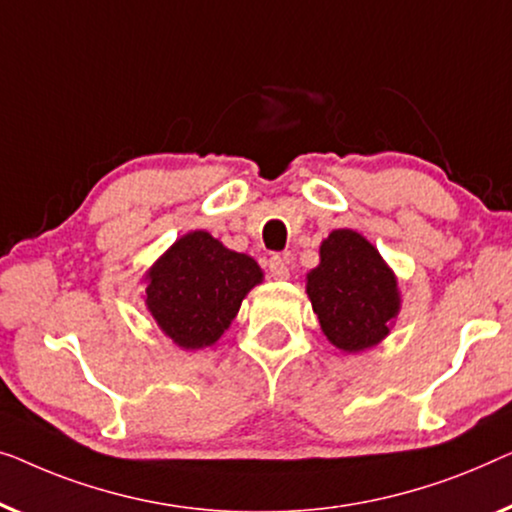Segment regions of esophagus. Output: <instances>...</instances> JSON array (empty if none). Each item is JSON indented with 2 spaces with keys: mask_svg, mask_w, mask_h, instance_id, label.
Segmentation results:
<instances>
[{
  "mask_svg": "<svg viewBox=\"0 0 512 512\" xmlns=\"http://www.w3.org/2000/svg\"><path fill=\"white\" fill-rule=\"evenodd\" d=\"M269 273L273 280H287L290 278V269H287V259L280 255H273L269 259Z\"/></svg>",
  "mask_w": 512,
  "mask_h": 512,
  "instance_id": "esophagus-1",
  "label": "esophagus"
}]
</instances>
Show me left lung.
Here are the masks:
<instances>
[{"instance_id": "1", "label": "left lung", "mask_w": 512, "mask_h": 512, "mask_svg": "<svg viewBox=\"0 0 512 512\" xmlns=\"http://www.w3.org/2000/svg\"><path fill=\"white\" fill-rule=\"evenodd\" d=\"M306 292L331 345L343 352L373 348L399 315L397 278L376 248L352 229H334L320 246V264Z\"/></svg>"}]
</instances>
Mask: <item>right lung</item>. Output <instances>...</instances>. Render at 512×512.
Wrapping results in <instances>:
<instances>
[{
    "label": "right lung",
    "instance_id": "1",
    "mask_svg": "<svg viewBox=\"0 0 512 512\" xmlns=\"http://www.w3.org/2000/svg\"><path fill=\"white\" fill-rule=\"evenodd\" d=\"M262 278L253 257L234 253L208 232H190L148 269L146 306L178 348L199 350L225 334Z\"/></svg>",
    "mask_w": 512,
    "mask_h": 512
}]
</instances>
